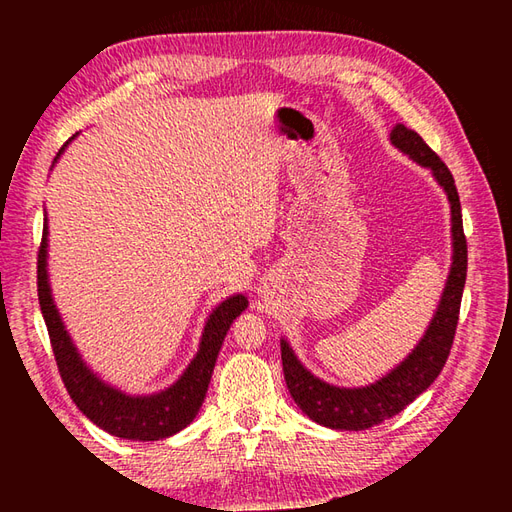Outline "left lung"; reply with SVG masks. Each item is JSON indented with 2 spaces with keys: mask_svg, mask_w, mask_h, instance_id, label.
Listing matches in <instances>:
<instances>
[{
  "mask_svg": "<svg viewBox=\"0 0 512 512\" xmlns=\"http://www.w3.org/2000/svg\"><path fill=\"white\" fill-rule=\"evenodd\" d=\"M391 143L400 151H405L409 158L420 162L422 167H429L433 171V178L447 191L453 224V264L436 317H433L429 330L424 332L422 341L394 372L380 378L374 385L341 389L323 383L297 361L288 343L281 341V363H284V378L290 396L295 398L297 407L308 418L330 429L361 431L400 413L438 378L444 363H447L455 328H458L462 290L466 281V237L455 180L436 151L424 143L420 134L413 132V129L396 125L391 129Z\"/></svg>",
  "mask_w": 512,
  "mask_h": 512,
  "instance_id": "obj_1",
  "label": "left lung"
}]
</instances>
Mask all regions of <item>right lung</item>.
<instances>
[{
	"label": "right lung",
	"instance_id": "obj_1",
	"mask_svg": "<svg viewBox=\"0 0 512 512\" xmlns=\"http://www.w3.org/2000/svg\"><path fill=\"white\" fill-rule=\"evenodd\" d=\"M46 248L48 226H43L41 246L37 255L39 306L48 325L54 361H57L63 385L68 389L70 398L76 402V407H79L94 424H99L101 429L112 433L116 438L149 442L169 438L173 433L182 431L202 407L206 389H209L211 383L217 354H220V347L224 343V336L228 328H231L233 319L246 310L248 299L244 295L228 297L213 310L209 321H206L200 352L193 358L187 372L180 376L176 385H171L169 389L154 396H125L123 391L105 385L103 380L96 378L90 369L85 367L79 352H76V347L70 341L68 332H65L50 295Z\"/></svg>",
	"mask_w": 512,
	"mask_h": 512
}]
</instances>
